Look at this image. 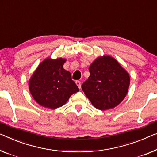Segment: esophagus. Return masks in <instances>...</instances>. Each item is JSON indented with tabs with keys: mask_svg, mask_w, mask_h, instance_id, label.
Wrapping results in <instances>:
<instances>
[{
	"mask_svg": "<svg viewBox=\"0 0 157 157\" xmlns=\"http://www.w3.org/2000/svg\"><path fill=\"white\" fill-rule=\"evenodd\" d=\"M75 83H76V85H78V87H79V89H80V88H81V82H80V81L77 80V81L75 82Z\"/></svg>",
	"mask_w": 157,
	"mask_h": 157,
	"instance_id": "esophagus-1",
	"label": "esophagus"
}]
</instances>
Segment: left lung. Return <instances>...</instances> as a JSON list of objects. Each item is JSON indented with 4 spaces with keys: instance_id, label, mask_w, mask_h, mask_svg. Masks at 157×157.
I'll list each match as a JSON object with an SVG mask.
<instances>
[{
    "instance_id": "left-lung-1",
    "label": "left lung",
    "mask_w": 157,
    "mask_h": 157,
    "mask_svg": "<svg viewBox=\"0 0 157 157\" xmlns=\"http://www.w3.org/2000/svg\"><path fill=\"white\" fill-rule=\"evenodd\" d=\"M89 71L90 75L82 85V89L93 106L101 111L118 106L129 88L127 71L109 56L97 58Z\"/></svg>"
}]
</instances>
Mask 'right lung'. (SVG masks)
<instances>
[{"mask_svg":"<svg viewBox=\"0 0 157 157\" xmlns=\"http://www.w3.org/2000/svg\"><path fill=\"white\" fill-rule=\"evenodd\" d=\"M65 62L63 58H46L30 79V93L35 101L45 108L54 109L63 106L72 94L79 91L71 72L63 68Z\"/></svg>","mask_w":157,"mask_h":157,"instance_id":"add662e5","label":"right lung"}]
</instances>
